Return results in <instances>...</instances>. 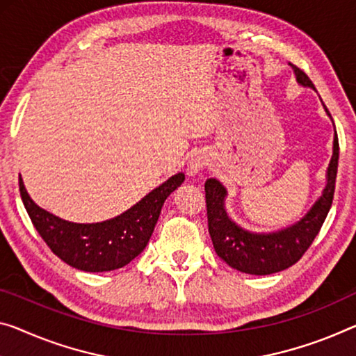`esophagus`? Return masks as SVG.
<instances>
[{
  "instance_id": "obj_1",
  "label": "esophagus",
  "mask_w": 356,
  "mask_h": 356,
  "mask_svg": "<svg viewBox=\"0 0 356 356\" xmlns=\"http://www.w3.org/2000/svg\"><path fill=\"white\" fill-rule=\"evenodd\" d=\"M207 163H209V159L204 154H195L193 156V159L189 161V172L191 175H199L202 170H204Z\"/></svg>"
}]
</instances>
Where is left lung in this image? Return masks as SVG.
Here are the masks:
<instances>
[{
	"label": "left lung",
	"mask_w": 356,
	"mask_h": 356,
	"mask_svg": "<svg viewBox=\"0 0 356 356\" xmlns=\"http://www.w3.org/2000/svg\"><path fill=\"white\" fill-rule=\"evenodd\" d=\"M291 68L299 86L315 90V86L304 71L293 65ZM323 108L331 119L330 111L325 105ZM337 161L339 141L334 127L332 156L326 168V184L321 194L298 221L270 232L248 231L235 222L226 210V186L216 178L207 179V216H209V232L216 254L232 269L250 275H270L291 267L307 251L330 213L336 188Z\"/></svg>",
	"instance_id": "obj_1"
}]
</instances>
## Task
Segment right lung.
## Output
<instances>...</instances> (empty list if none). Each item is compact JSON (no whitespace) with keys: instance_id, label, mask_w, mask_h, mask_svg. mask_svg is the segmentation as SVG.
<instances>
[{"instance_id":"right-lung-1","label":"right lung","mask_w":356,"mask_h":356,"mask_svg":"<svg viewBox=\"0 0 356 356\" xmlns=\"http://www.w3.org/2000/svg\"><path fill=\"white\" fill-rule=\"evenodd\" d=\"M184 181L178 172L121 215L100 222H73L41 209L19 179L20 195L38 234L68 266L84 272L116 270L134 261L149 242L163 202Z\"/></svg>"}]
</instances>
